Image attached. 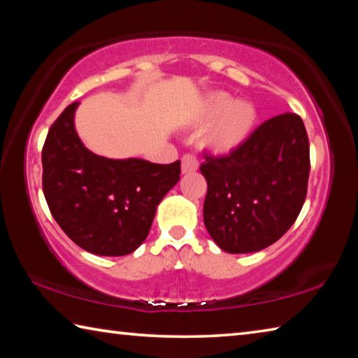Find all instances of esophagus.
Here are the masks:
<instances>
[{
    "label": "esophagus",
    "instance_id": "esophagus-1",
    "mask_svg": "<svg viewBox=\"0 0 358 358\" xmlns=\"http://www.w3.org/2000/svg\"><path fill=\"white\" fill-rule=\"evenodd\" d=\"M199 169V161L194 155H185L181 157V172L183 173H191L196 172Z\"/></svg>",
    "mask_w": 358,
    "mask_h": 358
}]
</instances>
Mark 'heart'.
Returning <instances> with one entry per match:
<instances>
[{"label": "heart", "instance_id": "b5f03b06", "mask_svg": "<svg viewBox=\"0 0 358 358\" xmlns=\"http://www.w3.org/2000/svg\"><path fill=\"white\" fill-rule=\"evenodd\" d=\"M211 124L205 143L216 153H230L243 145L257 123V108L251 101L234 99L226 93H211L197 113L199 123Z\"/></svg>", "mask_w": 358, "mask_h": 358}]
</instances>
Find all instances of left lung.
<instances>
[{
  "instance_id": "1",
  "label": "left lung",
  "mask_w": 358,
  "mask_h": 358,
  "mask_svg": "<svg viewBox=\"0 0 358 358\" xmlns=\"http://www.w3.org/2000/svg\"><path fill=\"white\" fill-rule=\"evenodd\" d=\"M201 172L208 191L203 222L230 254L273 245L295 222L306 197L310 142L301 118L266 120L227 156H205Z\"/></svg>"
}]
</instances>
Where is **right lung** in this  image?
<instances>
[{"label": "right lung", "instance_id": "add662e5", "mask_svg": "<svg viewBox=\"0 0 358 358\" xmlns=\"http://www.w3.org/2000/svg\"><path fill=\"white\" fill-rule=\"evenodd\" d=\"M78 104L64 108L42 148L45 201L58 226L82 250L126 256L143 243L157 205L178 183L180 161L155 164L93 153L76 131Z\"/></svg>", "mask_w": 358, "mask_h": 358}]
</instances>
